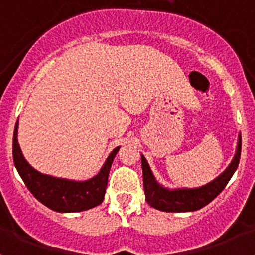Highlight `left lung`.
<instances>
[{"label": "left lung", "instance_id": "8db88e82", "mask_svg": "<svg viewBox=\"0 0 255 255\" xmlns=\"http://www.w3.org/2000/svg\"><path fill=\"white\" fill-rule=\"evenodd\" d=\"M242 154V135H239L238 148L234 159L229 167L221 173L217 179L208 182L207 185L195 189H170L159 185L153 176L147 159L141 154V168H143V182L145 191V200L150 207L163 212H193L203 208L211 203L221 191L226 188L227 182L233 177L240 161Z\"/></svg>", "mask_w": 255, "mask_h": 255}]
</instances>
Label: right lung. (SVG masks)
Here are the masks:
<instances>
[{
  "label": "right lung",
  "instance_id": "add662e5",
  "mask_svg": "<svg viewBox=\"0 0 255 255\" xmlns=\"http://www.w3.org/2000/svg\"><path fill=\"white\" fill-rule=\"evenodd\" d=\"M17 124L12 139L13 163L26 188L40 203L61 213L82 212L100 206L106 194L108 173L120 147L115 148L96 176L87 181L58 179L38 172L26 162L17 141Z\"/></svg>",
  "mask_w": 255,
  "mask_h": 255
}]
</instances>
